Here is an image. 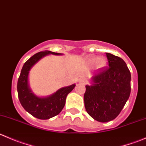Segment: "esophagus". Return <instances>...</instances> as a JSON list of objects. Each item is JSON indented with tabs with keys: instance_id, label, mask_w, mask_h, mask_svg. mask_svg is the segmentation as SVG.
I'll list each match as a JSON object with an SVG mask.
<instances>
[{
	"instance_id": "obj_1",
	"label": "esophagus",
	"mask_w": 146,
	"mask_h": 146,
	"mask_svg": "<svg viewBox=\"0 0 146 146\" xmlns=\"http://www.w3.org/2000/svg\"><path fill=\"white\" fill-rule=\"evenodd\" d=\"M79 82H80V83L83 84V85H85V80H84V79H82V78H80V80H79Z\"/></svg>"
}]
</instances>
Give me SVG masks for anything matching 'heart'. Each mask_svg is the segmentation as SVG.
I'll use <instances>...</instances> for the list:
<instances>
[{
    "mask_svg": "<svg viewBox=\"0 0 146 146\" xmlns=\"http://www.w3.org/2000/svg\"><path fill=\"white\" fill-rule=\"evenodd\" d=\"M88 62L91 66H94V65L98 64V67L99 68H104L107 64V59L105 58H104V57L99 58V57L95 56H90L88 58Z\"/></svg>",
    "mask_w": 146,
    "mask_h": 146,
    "instance_id": "heart-1",
    "label": "heart"
}]
</instances>
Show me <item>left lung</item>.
<instances>
[{
	"instance_id": "left-lung-1",
	"label": "left lung",
	"mask_w": 146,
	"mask_h": 146,
	"mask_svg": "<svg viewBox=\"0 0 146 146\" xmlns=\"http://www.w3.org/2000/svg\"><path fill=\"white\" fill-rule=\"evenodd\" d=\"M109 67L92 77L86 85L84 102L87 112L95 120L107 122L119 115L131 93V73L122 58L106 53Z\"/></svg>"
}]
</instances>
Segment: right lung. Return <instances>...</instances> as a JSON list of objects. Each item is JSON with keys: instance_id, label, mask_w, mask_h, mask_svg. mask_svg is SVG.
Masks as SVG:
<instances>
[{"instance_id": "right-lung-1", "label": "right lung", "mask_w": 146, "mask_h": 146, "mask_svg": "<svg viewBox=\"0 0 146 146\" xmlns=\"http://www.w3.org/2000/svg\"><path fill=\"white\" fill-rule=\"evenodd\" d=\"M48 54L61 55L59 53L50 51H40L35 54L23 65L17 85L19 100L23 108L31 115L39 119H48L58 115L64 107L67 95L76 86L73 84L70 86L60 88L55 93L46 98L37 97L32 93L28 84L29 70L41 58Z\"/></svg>"}]
</instances>
